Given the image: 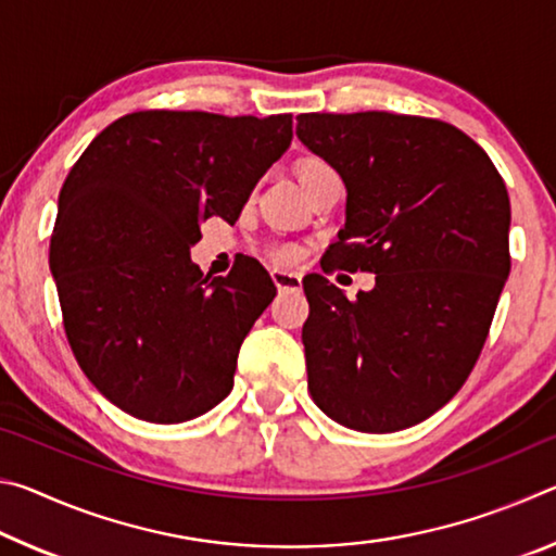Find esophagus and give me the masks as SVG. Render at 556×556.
<instances>
[{"label":"esophagus","instance_id":"1","mask_svg":"<svg viewBox=\"0 0 556 556\" xmlns=\"http://www.w3.org/2000/svg\"><path fill=\"white\" fill-rule=\"evenodd\" d=\"M271 281H275L279 291H294L301 287V277L296 271H287V269L271 271Z\"/></svg>","mask_w":556,"mask_h":556}]
</instances>
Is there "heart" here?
Returning <instances> with one entry per match:
<instances>
[{
    "mask_svg": "<svg viewBox=\"0 0 556 556\" xmlns=\"http://www.w3.org/2000/svg\"><path fill=\"white\" fill-rule=\"evenodd\" d=\"M324 168H331L324 162H318V159H306L304 164L299 166V178H304L308 174H316V172H324ZM296 248H291V244H277L275 250H271V260L279 262V265H287V262H294L296 260Z\"/></svg>",
    "mask_w": 556,
    "mask_h": 556,
    "instance_id": "heart-1",
    "label": "heart"
}]
</instances>
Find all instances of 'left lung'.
<instances>
[{
	"mask_svg": "<svg viewBox=\"0 0 556 556\" xmlns=\"http://www.w3.org/2000/svg\"><path fill=\"white\" fill-rule=\"evenodd\" d=\"M296 137L345 184V225L328 250L372 271L348 299L308 275L301 331L308 392L338 425L388 434L454 397L481 355L510 275V199L473 139L441 119L308 112Z\"/></svg>",
	"mask_w": 556,
	"mask_h": 556,
	"instance_id": "8db88e82",
	"label": "left lung"
}]
</instances>
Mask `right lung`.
I'll return each mask as SVG.
<instances>
[{
    "label": "right lung",
    "mask_w": 556,
    "mask_h": 556,
    "mask_svg": "<svg viewBox=\"0 0 556 556\" xmlns=\"http://www.w3.org/2000/svg\"><path fill=\"white\" fill-rule=\"evenodd\" d=\"M291 137V115L144 110L102 129L71 168L51 275L75 361L122 412L178 425L230 394L277 287L252 257L203 277L191 248L201 220H238Z\"/></svg>",
    "instance_id": "add662e5"
}]
</instances>
